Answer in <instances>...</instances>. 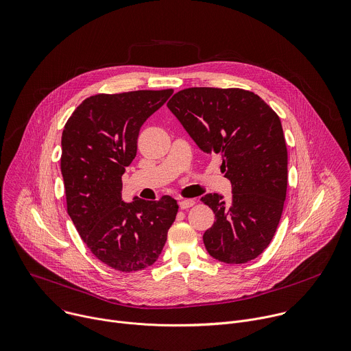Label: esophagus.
Returning a JSON list of instances; mask_svg holds the SVG:
<instances>
[{
  "label": "esophagus",
  "mask_w": 351,
  "mask_h": 351,
  "mask_svg": "<svg viewBox=\"0 0 351 351\" xmlns=\"http://www.w3.org/2000/svg\"><path fill=\"white\" fill-rule=\"evenodd\" d=\"M178 204H180L181 210H186L195 204V200L193 199H182V200H180Z\"/></svg>",
  "instance_id": "34e87169"
}]
</instances>
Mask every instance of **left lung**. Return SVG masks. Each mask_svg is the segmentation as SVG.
<instances>
[{
	"label": "left lung",
	"mask_w": 351,
	"mask_h": 351,
	"mask_svg": "<svg viewBox=\"0 0 351 351\" xmlns=\"http://www.w3.org/2000/svg\"><path fill=\"white\" fill-rule=\"evenodd\" d=\"M167 106L203 152L221 156V171L232 184L230 200L217 193L202 197L216 216L203 235L206 250L227 264L254 260L269 245L287 197L281 120L258 95L242 88H185Z\"/></svg>",
	"instance_id": "obj_1"
}]
</instances>
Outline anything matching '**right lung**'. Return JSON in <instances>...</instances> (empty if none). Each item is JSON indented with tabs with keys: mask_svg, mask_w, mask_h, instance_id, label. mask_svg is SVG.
<instances>
[{
	"mask_svg": "<svg viewBox=\"0 0 351 351\" xmlns=\"http://www.w3.org/2000/svg\"><path fill=\"white\" fill-rule=\"evenodd\" d=\"M173 94L139 90L84 99L62 132L60 171L67 213L91 253L121 272L152 265L167 241L178 204L121 197V176L136 155L144 121Z\"/></svg>",
	"mask_w": 351,
	"mask_h": 351,
	"instance_id": "obj_1",
	"label": "right lung"
}]
</instances>
